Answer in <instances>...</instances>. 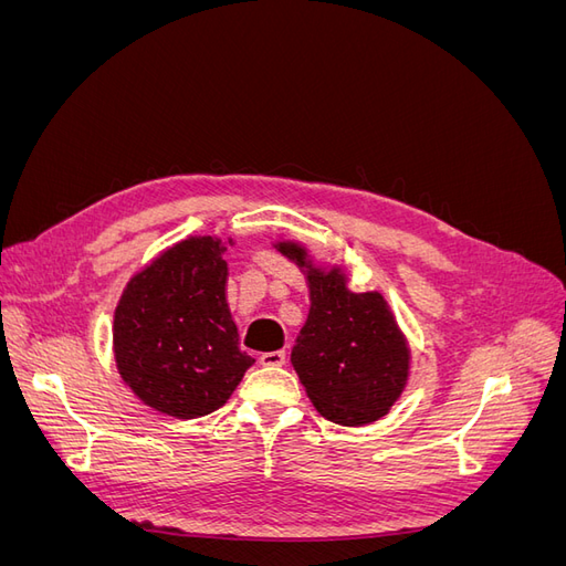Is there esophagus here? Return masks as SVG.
I'll list each match as a JSON object with an SVG mask.
<instances>
[{
  "label": "esophagus",
  "mask_w": 566,
  "mask_h": 566,
  "mask_svg": "<svg viewBox=\"0 0 566 566\" xmlns=\"http://www.w3.org/2000/svg\"><path fill=\"white\" fill-rule=\"evenodd\" d=\"M260 364L262 366H269V368H279V366H283L285 364V352H264L262 356H260Z\"/></svg>",
  "instance_id": "34e87169"
}]
</instances>
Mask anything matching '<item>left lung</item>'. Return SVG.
<instances>
[{"instance_id": "8db88e82", "label": "left lung", "mask_w": 566, "mask_h": 566, "mask_svg": "<svg viewBox=\"0 0 566 566\" xmlns=\"http://www.w3.org/2000/svg\"><path fill=\"white\" fill-rule=\"evenodd\" d=\"M310 285V316L290 361L314 408L345 427L380 420L408 382L406 335L380 293H354L339 266L323 269L300 243H276Z\"/></svg>"}]
</instances>
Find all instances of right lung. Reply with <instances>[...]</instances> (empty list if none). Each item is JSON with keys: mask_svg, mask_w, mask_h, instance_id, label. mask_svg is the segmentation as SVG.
<instances>
[{"mask_svg": "<svg viewBox=\"0 0 566 566\" xmlns=\"http://www.w3.org/2000/svg\"><path fill=\"white\" fill-rule=\"evenodd\" d=\"M224 252L221 238H186L134 273L115 306L119 378L165 416L191 420L212 413L254 364L238 347Z\"/></svg>", "mask_w": 566, "mask_h": 566, "instance_id": "right-lung-1", "label": "right lung"}]
</instances>
